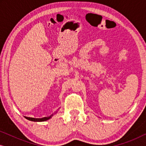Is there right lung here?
<instances>
[{"mask_svg": "<svg viewBox=\"0 0 146 146\" xmlns=\"http://www.w3.org/2000/svg\"><path fill=\"white\" fill-rule=\"evenodd\" d=\"M52 115H51L50 116L42 117V118H34V117H26V118H27V119H29V120L33 121H44L48 120V119L50 118Z\"/></svg>", "mask_w": 146, "mask_h": 146, "instance_id": "obj_1", "label": "right lung"}]
</instances>
